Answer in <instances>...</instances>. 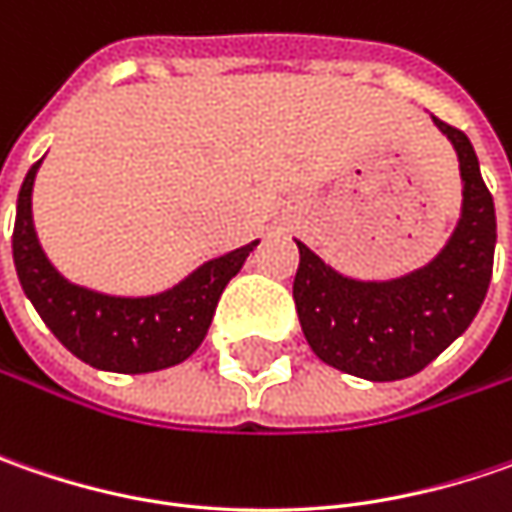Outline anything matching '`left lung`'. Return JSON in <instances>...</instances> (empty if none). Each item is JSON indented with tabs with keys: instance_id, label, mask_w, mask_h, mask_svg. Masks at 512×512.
Wrapping results in <instances>:
<instances>
[{
	"instance_id": "obj_1",
	"label": "left lung",
	"mask_w": 512,
	"mask_h": 512,
	"mask_svg": "<svg viewBox=\"0 0 512 512\" xmlns=\"http://www.w3.org/2000/svg\"><path fill=\"white\" fill-rule=\"evenodd\" d=\"M459 153L462 222L439 259L396 282H356L299 245L293 302L313 353L370 382H396L424 370L459 339L482 307L496 250L493 196L462 130L433 116Z\"/></svg>"
}]
</instances>
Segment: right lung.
Listing matches in <instances>:
<instances>
[{"instance_id":"add662e5","label":"right lung","mask_w":512,"mask_h":512,"mask_svg":"<svg viewBox=\"0 0 512 512\" xmlns=\"http://www.w3.org/2000/svg\"><path fill=\"white\" fill-rule=\"evenodd\" d=\"M36 168L39 162L28 170L16 202L13 265L50 333L76 359L110 373H153L185 362L205 339L222 290L242 270L256 242L207 262L162 296L119 299L93 293L62 279L36 242L30 219Z\"/></svg>"}]
</instances>
